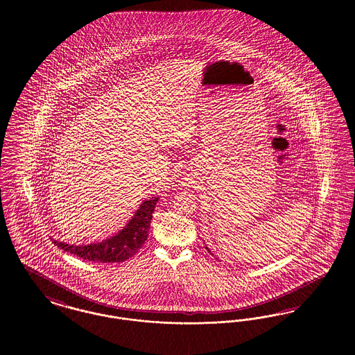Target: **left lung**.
Listing matches in <instances>:
<instances>
[{"mask_svg":"<svg viewBox=\"0 0 355 355\" xmlns=\"http://www.w3.org/2000/svg\"><path fill=\"white\" fill-rule=\"evenodd\" d=\"M206 249H207V248H206ZM207 252H210V250H209V249H207Z\"/></svg>","mask_w":355,"mask_h":355,"instance_id":"obj_1","label":"left lung"}]
</instances>
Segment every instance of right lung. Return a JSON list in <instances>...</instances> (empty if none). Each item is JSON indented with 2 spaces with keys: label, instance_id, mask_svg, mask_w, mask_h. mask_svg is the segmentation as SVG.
<instances>
[{
  "label": "right lung",
  "instance_id": "obj_1",
  "mask_svg": "<svg viewBox=\"0 0 355 355\" xmlns=\"http://www.w3.org/2000/svg\"><path fill=\"white\" fill-rule=\"evenodd\" d=\"M158 200V197L145 200L135 210L133 218L129 220L116 236L103 239L102 242L89 245H70L57 239L51 241L64 252L74 254L89 262H123L133 257L135 253H138V250L148 239L153 211Z\"/></svg>",
  "mask_w": 355,
  "mask_h": 355
}]
</instances>
